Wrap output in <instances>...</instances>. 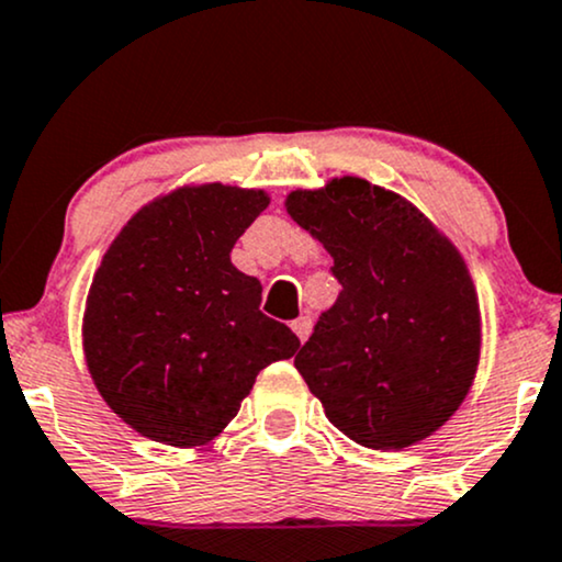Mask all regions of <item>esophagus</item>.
Returning <instances> with one entry per match:
<instances>
[{"label":"esophagus","mask_w":562,"mask_h":562,"mask_svg":"<svg viewBox=\"0 0 562 562\" xmlns=\"http://www.w3.org/2000/svg\"><path fill=\"white\" fill-rule=\"evenodd\" d=\"M290 327H293V333L299 335L301 342H306V337L311 333V316H299V319L290 324Z\"/></svg>","instance_id":"34e87169"}]
</instances>
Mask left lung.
<instances>
[{
	"mask_svg": "<svg viewBox=\"0 0 562 562\" xmlns=\"http://www.w3.org/2000/svg\"><path fill=\"white\" fill-rule=\"evenodd\" d=\"M288 214L333 254L342 290L295 369L342 435L401 450L442 427L479 361L469 269L401 195L361 178L288 195Z\"/></svg>",
	"mask_w": 562,
	"mask_h": 562,
	"instance_id": "1",
	"label": "left lung"
}]
</instances>
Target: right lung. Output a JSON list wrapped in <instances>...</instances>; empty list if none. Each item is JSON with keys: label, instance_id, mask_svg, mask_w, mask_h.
<instances>
[{"label": "right lung", "instance_id": "right-lung-1", "mask_svg": "<svg viewBox=\"0 0 562 562\" xmlns=\"http://www.w3.org/2000/svg\"><path fill=\"white\" fill-rule=\"evenodd\" d=\"M263 191L182 188L140 209L101 259L83 350L106 405L144 437L193 448L220 435L269 363L301 340L269 319L256 277L229 263Z\"/></svg>", "mask_w": 562, "mask_h": 562}]
</instances>
